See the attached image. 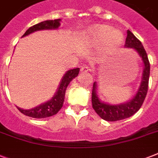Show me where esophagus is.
<instances>
[{"label":"esophagus","instance_id":"esophagus-1","mask_svg":"<svg viewBox=\"0 0 158 158\" xmlns=\"http://www.w3.org/2000/svg\"><path fill=\"white\" fill-rule=\"evenodd\" d=\"M80 71H81V73H87V72L91 71V69L89 66H87V65H84L80 69Z\"/></svg>","mask_w":158,"mask_h":158}]
</instances>
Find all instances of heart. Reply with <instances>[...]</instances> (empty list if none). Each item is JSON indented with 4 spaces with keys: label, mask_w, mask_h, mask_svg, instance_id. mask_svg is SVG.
Wrapping results in <instances>:
<instances>
[{
    "label": "heart",
    "mask_w": 158,
    "mask_h": 158,
    "mask_svg": "<svg viewBox=\"0 0 158 158\" xmlns=\"http://www.w3.org/2000/svg\"><path fill=\"white\" fill-rule=\"evenodd\" d=\"M85 39L89 43L94 45L105 42L104 50L106 52H110L122 44L124 36L120 31L114 30L112 27L102 24L94 27L85 36Z\"/></svg>",
    "instance_id": "obj_1"
}]
</instances>
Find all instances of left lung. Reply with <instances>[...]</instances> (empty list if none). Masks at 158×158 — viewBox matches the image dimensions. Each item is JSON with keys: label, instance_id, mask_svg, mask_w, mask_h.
I'll return each mask as SVG.
<instances>
[{"label": "left lung", "instance_id": "obj_1", "mask_svg": "<svg viewBox=\"0 0 158 158\" xmlns=\"http://www.w3.org/2000/svg\"><path fill=\"white\" fill-rule=\"evenodd\" d=\"M125 46V48H132L136 51L143 62L144 67L143 71L142 82L140 84L137 93L131 100L125 103L116 104V105L105 103L103 102L100 101L97 93L98 84L96 82H94L93 91H92L93 108L102 119L106 121H117L132 116L140 109L148 93L150 74V64L147 52L144 48L143 47L141 42L130 30L127 31V37H126Z\"/></svg>", "mask_w": 158, "mask_h": 158}]
</instances>
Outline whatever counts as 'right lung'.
<instances>
[{
	"mask_svg": "<svg viewBox=\"0 0 158 158\" xmlns=\"http://www.w3.org/2000/svg\"><path fill=\"white\" fill-rule=\"evenodd\" d=\"M60 19H57L54 20H46L43 22H41L39 23H37L35 25L32 26L26 31L25 33L23 34V37L30 34V33L38 30H47V29H57L60 25ZM79 72V68H75V69H69L64 74L62 77L61 81L60 84L56 93L55 94L52 98L49 101L46 102L44 103L33 108L29 110H23L21 108L18 107L19 110L23 115L29 116V117L37 118V119H41V118L49 117L56 115L62 107L63 103L64 101V94L69 84L72 81V79H74L75 77L78 76Z\"/></svg>",
	"mask_w": 158,
	"mask_h": 158,
	"instance_id": "1",
	"label": "right lung"
}]
</instances>
